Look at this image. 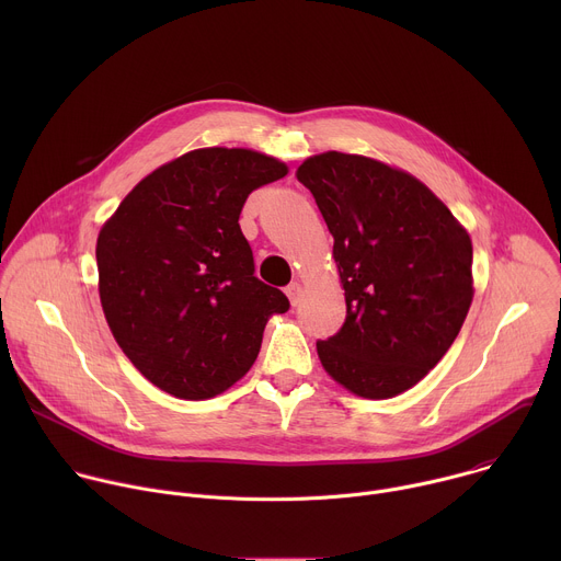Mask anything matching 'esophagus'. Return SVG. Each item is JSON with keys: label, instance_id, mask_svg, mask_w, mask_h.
<instances>
[{"label": "esophagus", "instance_id": "34e87169", "mask_svg": "<svg viewBox=\"0 0 561 561\" xmlns=\"http://www.w3.org/2000/svg\"><path fill=\"white\" fill-rule=\"evenodd\" d=\"M286 295H288L290 304H293V306H297V304H299V299H301V286H299L297 282L288 284V286H286Z\"/></svg>", "mask_w": 561, "mask_h": 561}]
</instances>
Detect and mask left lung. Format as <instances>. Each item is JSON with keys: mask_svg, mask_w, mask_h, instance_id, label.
<instances>
[{"mask_svg": "<svg viewBox=\"0 0 561 561\" xmlns=\"http://www.w3.org/2000/svg\"><path fill=\"white\" fill-rule=\"evenodd\" d=\"M335 244L346 322L317 342L324 370L364 399H390L446 355L472 304V242L415 175L327 150L299 164Z\"/></svg>", "mask_w": 561, "mask_h": 561, "instance_id": "8db88e82", "label": "left lung"}]
</instances>
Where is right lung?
<instances>
[{"instance_id":"obj_1","label":"right lung","mask_w":561,"mask_h":561,"mask_svg":"<svg viewBox=\"0 0 561 561\" xmlns=\"http://www.w3.org/2000/svg\"><path fill=\"white\" fill-rule=\"evenodd\" d=\"M288 167L251 148H197L146 175L98 234L100 301L133 366L180 399H210L255 364L288 310L239 228L247 197Z\"/></svg>"}]
</instances>
